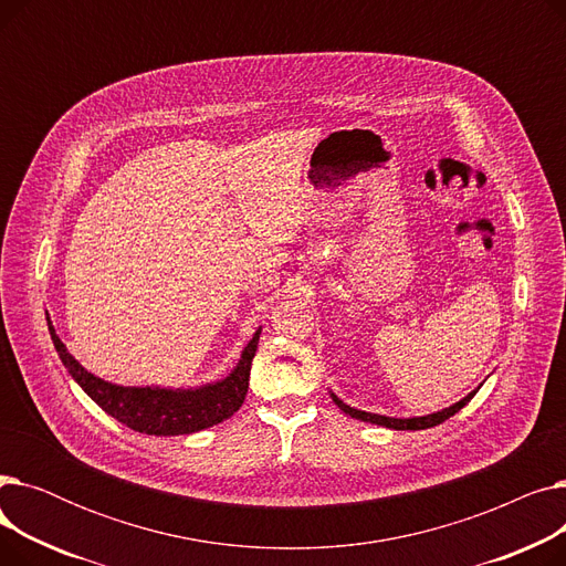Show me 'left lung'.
Listing matches in <instances>:
<instances>
[{
    "instance_id": "obj_1",
    "label": "left lung",
    "mask_w": 566,
    "mask_h": 566,
    "mask_svg": "<svg viewBox=\"0 0 566 566\" xmlns=\"http://www.w3.org/2000/svg\"><path fill=\"white\" fill-rule=\"evenodd\" d=\"M474 395L478 392H470L465 399H461L459 403L444 408L440 412H433V415H424V418H408V420H397V418H385V415H374V412H365V410H358V408H350L346 406L344 401H339L335 395H333V401L346 412L350 415V418L355 420H363V422H371V424H378V427H385V429H397V431H418V429H429V427H436L444 420H450L454 412H459Z\"/></svg>"
}]
</instances>
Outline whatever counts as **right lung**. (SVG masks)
I'll list each match as a JSON object with an SVG mask.
<instances>
[{"label": "right lung", "mask_w": 566, "mask_h": 566, "mask_svg": "<svg viewBox=\"0 0 566 566\" xmlns=\"http://www.w3.org/2000/svg\"><path fill=\"white\" fill-rule=\"evenodd\" d=\"M259 333L245 346L238 367L220 382L206 385L199 390H158V388H122V385L105 382L86 371L73 355L66 350L64 342L56 337L50 325L54 348L62 358L69 374L77 380L80 388L92 397L114 420L130 427L133 431L146 436H181L195 433L206 427H213L243 406L252 358L259 346Z\"/></svg>", "instance_id": "right-lung-1"}]
</instances>
